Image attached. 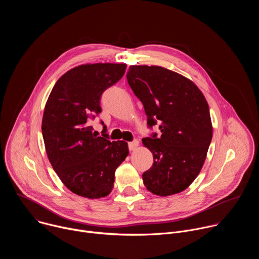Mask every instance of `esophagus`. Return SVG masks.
I'll list each match as a JSON object with an SVG mask.
<instances>
[{
    "mask_svg": "<svg viewBox=\"0 0 259 259\" xmlns=\"http://www.w3.org/2000/svg\"><path fill=\"white\" fill-rule=\"evenodd\" d=\"M137 146H138V141H137V140H133V141H131V142L128 143L129 151H134Z\"/></svg>",
    "mask_w": 259,
    "mask_h": 259,
    "instance_id": "1",
    "label": "esophagus"
}]
</instances>
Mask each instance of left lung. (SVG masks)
<instances>
[{
  "label": "left lung",
  "mask_w": 259,
  "mask_h": 259,
  "mask_svg": "<svg viewBox=\"0 0 259 259\" xmlns=\"http://www.w3.org/2000/svg\"><path fill=\"white\" fill-rule=\"evenodd\" d=\"M127 81L141 101L147 127L159 125L142 139L154 156L142 174L145 188L158 196L186 190L200 173L212 139L208 103L189 79L161 66L131 65Z\"/></svg>",
  "instance_id": "left-lung-1"
}]
</instances>
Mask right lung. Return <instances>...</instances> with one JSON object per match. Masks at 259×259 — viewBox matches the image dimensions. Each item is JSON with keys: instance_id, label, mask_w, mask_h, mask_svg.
Segmentation results:
<instances>
[{"instance_id": "right-lung-1", "label": "right lung", "mask_w": 259, "mask_h": 259, "mask_svg": "<svg viewBox=\"0 0 259 259\" xmlns=\"http://www.w3.org/2000/svg\"><path fill=\"white\" fill-rule=\"evenodd\" d=\"M124 63H94L65 72L47 100L42 133L48 159L64 186L81 197L98 199L113 190L115 172L129 154L125 141L101 136L89 121L100 113L102 93L119 82Z\"/></svg>"}]
</instances>
